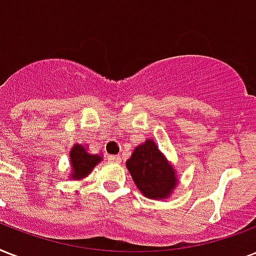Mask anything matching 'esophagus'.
Instances as JSON below:
<instances>
[{"mask_svg":"<svg viewBox=\"0 0 256 256\" xmlns=\"http://www.w3.org/2000/svg\"><path fill=\"white\" fill-rule=\"evenodd\" d=\"M108 160L112 162V164H120L122 162V158L120 156H108Z\"/></svg>","mask_w":256,"mask_h":256,"instance_id":"esophagus-1","label":"esophagus"}]
</instances>
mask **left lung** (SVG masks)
Masks as SVG:
<instances>
[{
	"label": "left lung",
	"instance_id": "left-lung-1",
	"mask_svg": "<svg viewBox=\"0 0 256 256\" xmlns=\"http://www.w3.org/2000/svg\"><path fill=\"white\" fill-rule=\"evenodd\" d=\"M126 168L136 188L148 199L170 198L178 186L179 179L174 166L152 138L134 148L132 156L126 160Z\"/></svg>",
	"mask_w": 256,
	"mask_h": 256
}]
</instances>
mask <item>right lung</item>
I'll list each match as a JSON object with an SVG mask.
<instances>
[{"instance_id": "add662e5", "label": "right lung", "mask_w": 256, "mask_h": 256, "mask_svg": "<svg viewBox=\"0 0 256 256\" xmlns=\"http://www.w3.org/2000/svg\"><path fill=\"white\" fill-rule=\"evenodd\" d=\"M70 174L69 178L73 180H82L86 178L96 164L104 160L100 154H92L86 144H74L69 154Z\"/></svg>"}]
</instances>
